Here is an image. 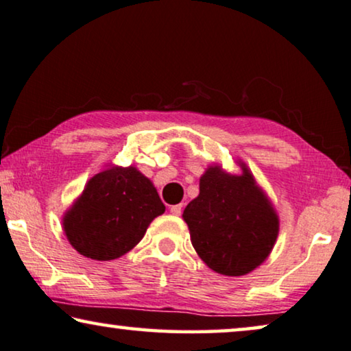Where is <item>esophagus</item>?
Listing matches in <instances>:
<instances>
[{"label":"esophagus","mask_w":351,"mask_h":351,"mask_svg":"<svg viewBox=\"0 0 351 351\" xmlns=\"http://www.w3.org/2000/svg\"><path fill=\"white\" fill-rule=\"evenodd\" d=\"M171 213L172 215L179 217L182 213V204H176V206H171Z\"/></svg>","instance_id":"34e87169"}]
</instances>
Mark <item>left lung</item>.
Listing matches in <instances>:
<instances>
[{
    "instance_id": "8db88e82",
    "label": "left lung",
    "mask_w": 351,
    "mask_h": 351,
    "mask_svg": "<svg viewBox=\"0 0 351 351\" xmlns=\"http://www.w3.org/2000/svg\"><path fill=\"white\" fill-rule=\"evenodd\" d=\"M241 176L210 166L199 195L184 210L191 243L212 271L237 277L266 260L278 236V217L243 163Z\"/></svg>"
}]
</instances>
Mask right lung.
Wrapping results in <instances>:
<instances>
[{"mask_svg":"<svg viewBox=\"0 0 351 351\" xmlns=\"http://www.w3.org/2000/svg\"><path fill=\"white\" fill-rule=\"evenodd\" d=\"M166 210L154 184L136 167L112 166L88 180L64 213L63 228L80 255L109 261L128 253Z\"/></svg>","mask_w":351,"mask_h":351,"instance_id":"1","label":"right lung"}]
</instances>
